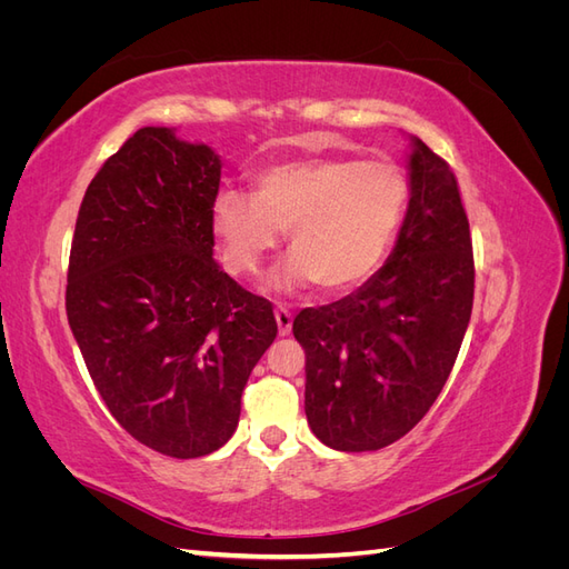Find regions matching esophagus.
I'll use <instances>...</instances> for the list:
<instances>
[{
    "instance_id": "esophagus-1",
    "label": "esophagus",
    "mask_w": 569,
    "mask_h": 569,
    "mask_svg": "<svg viewBox=\"0 0 569 569\" xmlns=\"http://www.w3.org/2000/svg\"><path fill=\"white\" fill-rule=\"evenodd\" d=\"M274 320H278V330H280V335H282V337L291 332V320H295V318H291V313L287 311L284 306H278V308H274Z\"/></svg>"
}]
</instances>
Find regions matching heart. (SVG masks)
<instances>
[{
	"label": "heart",
	"mask_w": 569,
	"mask_h": 569,
	"mask_svg": "<svg viewBox=\"0 0 569 569\" xmlns=\"http://www.w3.org/2000/svg\"><path fill=\"white\" fill-rule=\"evenodd\" d=\"M410 187L399 168L360 159H297L263 168L256 192L220 189L211 226L222 263L253 274L289 230L295 251L274 274L278 289L320 282L347 295L370 280L387 258L406 216Z\"/></svg>",
	"instance_id": "b5f03b06"
}]
</instances>
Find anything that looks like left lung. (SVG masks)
I'll list each match as a JSON object with an SVG mask.
<instances>
[{
    "mask_svg": "<svg viewBox=\"0 0 569 569\" xmlns=\"http://www.w3.org/2000/svg\"><path fill=\"white\" fill-rule=\"evenodd\" d=\"M387 263L353 295L295 318L306 353V418L337 451L399 441L453 370L475 299V256L451 166L422 140Z\"/></svg>",
    "mask_w": 569,
    "mask_h": 569,
    "instance_id": "obj_1",
    "label": "left lung"
}]
</instances>
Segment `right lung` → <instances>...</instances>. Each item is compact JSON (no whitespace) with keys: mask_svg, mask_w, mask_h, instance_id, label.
Wrapping results in <instances>:
<instances>
[{"mask_svg":"<svg viewBox=\"0 0 569 569\" xmlns=\"http://www.w3.org/2000/svg\"><path fill=\"white\" fill-rule=\"evenodd\" d=\"M220 159L142 128L82 197L66 316L116 422L170 458L218 451L278 335L268 299L213 261Z\"/></svg>","mask_w":569,"mask_h":569,"instance_id":"1","label":"right lung"}]
</instances>
